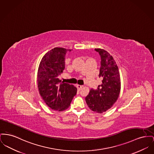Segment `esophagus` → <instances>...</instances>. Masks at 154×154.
Wrapping results in <instances>:
<instances>
[{
    "label": "esophagus",
    "instance_id": "esophagus-1",
    "mask_svg": "<svg viewBox=\"0 0 154 154\" xmlns=\"http://www.w3.org/2000/svg\"><path fill=\"white\" fill-rule=\"evenodd\" d=\"M76 86H77V88H78V90H80L82 89V85H78V84H77Z\"/></svg>",
    "mask_w": 154,
    "mask_h": 154
}]
</instances>
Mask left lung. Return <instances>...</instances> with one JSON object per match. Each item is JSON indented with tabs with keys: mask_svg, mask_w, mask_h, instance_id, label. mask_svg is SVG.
I'll return each instance as SVG.
<instances>
[{
	"mask_svg": "<svg viewBox=\"0 0 154 154\" xmlns=\"http://www.w3.org/2000/svg\"><path fill=\"white\" fill-rule=\"evenodd\" d=\"M100 57L99 77L102 84L97 90L91 89L85 97L89 108L102 113L110 108L118 100L120 91V77L117 64L113 57L102 49H95Z\"/></svg>",
	"mask_w": 154,
	"mask_h": 154,
	"instance_id": "obj_1",
	"label": "left lung"
}]
</instances>
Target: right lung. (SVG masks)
Wrapping results in <instances>:
<instances>
[{"label":"right lung","instance_id":"right-lung-1","mask_svg":"<svg viewBox=\"0 0 154 154\" xmlns=\"http://www.w3.org/2000/svg\"><path fill=\"white\" fill-rule=\"evenodd\" d=\"M70 51L54 48L44 56L39 66L37 82L39 94L46 104L54 110L68 108L77 93V89L73 85L59 79L65 68L66 55Z\"/></svg>","mask_w":154,"mask_h":154}]
</instances>
